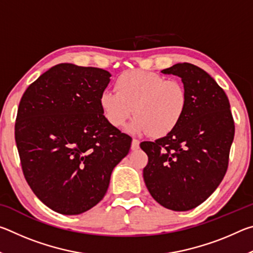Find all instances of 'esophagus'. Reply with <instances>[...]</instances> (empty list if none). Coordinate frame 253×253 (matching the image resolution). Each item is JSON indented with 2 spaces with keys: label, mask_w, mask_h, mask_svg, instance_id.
<instances>
[{
  "label": "esophagus",
  "mask_w": 253,
  "mask_h": 253,
  "mask_svg": "<svg viewBox=\"0 0 253 253\" xmlns=\"http://www.w3.org/2000/svg\"><path fill=\"white\" fill-rule=\"evenodd\" d=\"M139 148V140L132 139L131 142V151H137Z\"/></svg>",
  "instance_id": "esophagus-1"
}]
</instances>
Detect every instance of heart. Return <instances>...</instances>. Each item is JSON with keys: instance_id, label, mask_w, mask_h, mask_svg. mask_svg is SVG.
Listing matches in <instances>:
<instances>
[{"instance_id": "1", "label": "heart", "mask_w": 253, "mask_h": 253, "mask_svg": "<svg viewBox=\"0 0 253 253\" xmlns=\"http://www.w3.org/2000/svg\"><path fill=\"white\" fill-rule=\"evenodd\" d=\"M117 91L105 90L99 104L111 125L121 128L131 117V130L152 137L169 134L186 113L188 95L181 81L168 79L156 72L129 70L115 83Z\"/></svg>"}]
</instances>
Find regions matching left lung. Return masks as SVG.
<instances>
[{
	"mask_svg": "<svg viewBox=\"0 0 253 253\" xmlns=\"http://www.w3.org/2000/svg\"><path fill=\"white\" fill-rule=\"evenodd\" d=\"M162 72L182 78L188 105L173 131L140 143L148 156L143 176L156 202L173 211H188L203 203L223 179L234 121L224 90L207 71L183 62Z\"/></svg>",
	"mask_w": 253,
	"mask_h": 253,
	"instance_id": "8db88e82",
	"label": "left lung"
}]
</instances>
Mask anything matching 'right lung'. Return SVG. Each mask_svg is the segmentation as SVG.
<instances>
[{"label":"right lung","mask_w":253,"mask_h":253,"mask_svg":"<svg viewBox=\"0 0 253 253\" xmlns=\"http://www.w3.org/2000/svg\"><path fill=\"white\" fill-rule=\"evenodd\" d=\"M107 70L60 63L29 85L15 121V143L33 193L53 211L76 215L99 203L131 137L104 116Z\"/></svg>","instance_id":"add662e5"}]
</instances>
